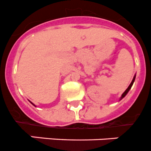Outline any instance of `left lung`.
Listing matches in <instances>:
<instances>
[{
	"label": "left lung",
	"instance_id": "left-lung-1",
	"mask_svg": "<svg viewBox=\"0 0 151 151\" xmlns=\"http://www.w3.org/2000/svg\"><path fill=\"white\" fill-rule=\"evenodd\" d=\"M135 76H134V78H133V79H132V82L130 83V85H129V87H128V88H127V89L125 91H124V93H123V94H122V96H121V99H122L123 98H124V96H125L127 94V93L129 92V90H130V88H132V85H133V82H134V81H135Z\"/></svg>",
	"mask_w": 151,
	"mask_h": 151
}]
</instances>
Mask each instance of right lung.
<instances>
[{"label": "right lung", "mask_w": 151, "mask_h": 151, "mask_svg": "<svg viewBox=\"0 0 151 151\" xmlns=\"http://www.w3.org/2000/svg\"><path fill=\"white\" fill-rule=\"evenodd\" d=\"M32 104H33V103H32ZM33 105H34V104H33ZM34 106H35V105H34Z\"/></svg>", "instance_id": "add662e5"}]
</instances>
